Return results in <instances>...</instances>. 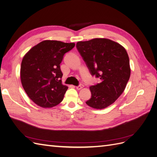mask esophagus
<instances>
[{
  "mask_svg": "<svg viewBox=\"0 0 157 157\" xmlns=\"http://www.w3.org/2000/svg\"><path fill=\"white\" fill-rule=\"evenodd\" d=\"M83 87H84V85H82V84H80V85H78V86L76 87V88H77V90H80V89H82Z\"/></svg>",
  "mask_w": 157,
  "mask_h": 157,
  "instance_id": "1",
  "label": "esophagus"
}]
</instances>
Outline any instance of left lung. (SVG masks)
<instances>
[{"mask_svg":"<svg viewBox=\"0 0 157 157\" xmlns=\"http://www.w3.org/2000/svg\"><path fill=\"white\" fill-rule=\"evenodd\" d=\"M77 48L92 76L100 83L90 87L91 98L86 102L94 109H105L124 92L130 77L129 57L125 48L107 39L80 41Z\"/></svg>","mask_w":157,"mask_h":157,"instance_id":"1","label":"left lung"}]
</instances>
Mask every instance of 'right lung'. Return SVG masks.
I'll list each match as a JSON object with an SVG mask.
<instances>
[{"instance_id":"1","label":"right lung","mask_w":157,"mask_h":157,"mask_svg":"<svg viewBox=\"0 0 157 157\" xmlns=\"http://www.w3.org/2000/svg\"><path fill=\"white\" fill-rule=\"evenodd\" d=\"M75 46L46 40L33 46L23 58L20 78L31 100L43 108H51L63 100L68 87L62 84L60 63L64 54Z\"/></svg>"}]
</instances>
